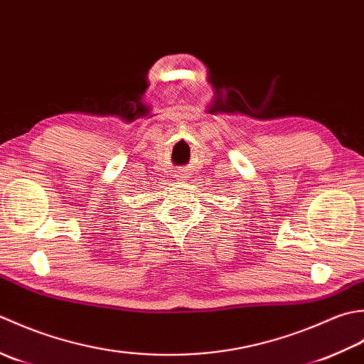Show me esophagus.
I'll list each match as a JSON object with an SVG mask.
<instances>
[{
  "mask_svg": "<svg viewBox=\"0 0 364 364\" xmlns=\"http://www.w3.org/2000/svg\"><path fill=\"white\" fill-rule=\"evenodd\" d=\"M176 177H177V179H181V181H183V179H185V177H187V176H185V174H182V173H179V174H177Z\"/></svg>",
  "mask_w": 364,
  "mask_h": 364,
  "instance_id": "34e87169",
  "label": "esophagus"
}]
</instances>
